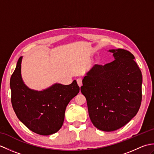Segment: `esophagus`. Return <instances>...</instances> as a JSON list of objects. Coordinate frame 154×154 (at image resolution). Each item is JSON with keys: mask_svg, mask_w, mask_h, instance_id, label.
Here are the masks:
<instances>
[{"mask_svg": "<svg viewBox=\"0 0 154 154\" xmlns=\"http://www.w3.org/2000/svg\"><path fill=\"white\" fill-rule=\"evenodd\" d=\"M77 83L78 84V85L79 86V87L82 86V79H80V78H79V79H77Z\"/></svg>", "mask_w": 154, "mask_h": 154, "instance_id": "esophagus-1", "label": "esophagus"}]
</instances>
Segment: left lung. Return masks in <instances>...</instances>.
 <instances>
[{
  "instance_id": "8db88e82",
  "label": "left lung",
  "mask_w": 154,
  "mask_h": 154,
  "mask_svg": "<svg viewBox=\"0 0 154 154\" xmlns=\"http://www.w3.org/2000/svg\"><path fill=\"white\" fill-rule=\"evenodd\" d=\"M114 60L94 65L83 79L91 122L98 129L112 132L134 117L141 105L142 75L134 56L124 49L110 50Z\"/></svg>"
}]
</instances>
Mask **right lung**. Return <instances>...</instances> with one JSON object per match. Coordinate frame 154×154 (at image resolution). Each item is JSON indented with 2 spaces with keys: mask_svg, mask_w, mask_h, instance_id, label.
Returning <instances> with one entry per match:
<instances>
[{
  "mask_svg": "<svg viewBox=\"0 0 154 154\" xmlns=\"http://www.w3.org/2000/svg\"><path fill=\"white\" fill-rule=\"evenodd\" d=\"M22 59H18L10 81L13 109L32 132L43 136L57 132L63 125L68 103L79 93L80 88L74 80L68 85L56 83L42 91L29 89L22 79Z\"/></svg>",
  "mask_w": 154,
  "mask_h": 154,
  "instance_id": "right-lung-1",
  "label": "right lung"
}]
</instances>
